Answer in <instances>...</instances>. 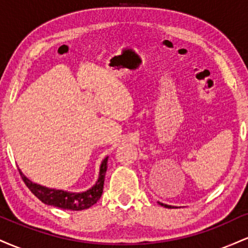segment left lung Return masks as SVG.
I'll list each match as a JSON object with an SVG mask.
<instances>
[{
  "instance_id": "obj_1",
  "label": "left lung",
  "mask_w": 248,
  "mask_h": 248,
  "mask_svg": "<svg viewBox=\"0 0 248 248\" xmlns=\"http://www.w3.org/2000/svg\"><path fill=\"white\" fill-rule=\"evenodd\" d=\"M158 204H160V205H162V206H164V207H168V209H171V207H173V206H171V205H167V204L160 203V202H158Z\"/></svg>"
}]
</instances>
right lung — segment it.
<instances>
[{"label": "right lung", "instance_id": "right-lung-1", "mask_svg": "<svg viewBox=\"0 0 248 248\" xmlns=\"http://www.w3.org/2000/svg\"><path fill=\"white\" fill-rule=\"evenodd\" d=\"M107 161L108 157L102 161L100 166V172H99V178L95 182L94 186L84 192H69L64 191V190L49 189V187L39 186V184L31 182L29 178L25 177L21 170H18L25 186L29 187L30 191L44 204L59 207V209L62 210L81 211V210L88 209V207L94 205L96 202L100 199L102 190H104L105 175H106L107 171Z\"/></svg>", "mask_w": 248, "mask_h": 248}]
</instances>
